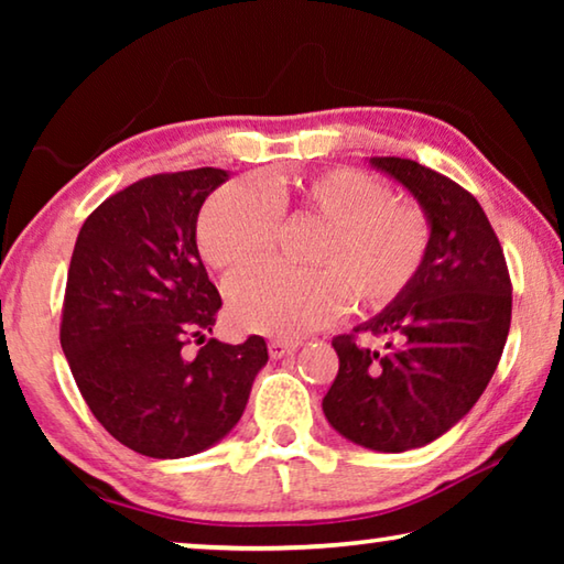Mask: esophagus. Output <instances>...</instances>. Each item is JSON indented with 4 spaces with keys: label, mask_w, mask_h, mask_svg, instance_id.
Wrapping results in <instances>:
<instances>
[{
    "label": "esophagus",
    "mask_w": 564,
    "mask_h": 564,
    "mask_svg": "<svg viewBox=\"0 0 564 564\" xmlns=\"http://www.w3.org/2000/svg\"><path fill=\"white\" fill-rule=\"evenodd\" d=\"M295 348H299V340H281V338L269 340L271 358H285V356H291V352H293Z\"/></svg>",
    "instance_id": "obj_1"
}]
</instances>
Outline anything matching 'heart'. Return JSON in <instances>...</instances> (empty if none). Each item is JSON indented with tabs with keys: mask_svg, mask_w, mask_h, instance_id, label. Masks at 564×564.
I'll list each match as a JSON object with an SVG mask.
<instances>
[{
	"mask_svg": "<svg viewBox=\"0 0 564 564\" xmlns=\"http://www.w3.org/2000/svg\"><path fill=\"white\" fill-rule=\"evenodd\" d=\"M308 218L318 234L305 248L308 271L251 269L226 283L228 318L243 330L299 338L326 326L343 305L383 311L415 283L431 251L423 206L395 202L378 178L356 169H326L273 181L269 191L231 181L206 198L196 246L216 271L261 261L281 221Z\"/></svg>",
	"mask_w": 564,
	"mask_h": 564,
	"instance_id": "heart-1",
	"label": "heart"
}]
</instances>
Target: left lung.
Listing matches in <instances>:
<instances>
[{
  "instance_id": "8db88e82",
  "label": "left lung",
  "mask_w": 564,
  "mask_h": 564,
  "mask_svg": "<svg viewBox=\"0 0 564 564\" xmlns=\"http://www.w3.org/2000/svg\"><path fill=\"white\" fill-rule=\"evenodd\" d=\"M370 164L423 206L431 251L403 299L333 338L340 366L323 413L352 443L403 453L451 431L488 388L508 340L512 283L470 191L410 159L376 156ZM360 332L386 337L387 350L360 347Z\"/></svg>"
}]
</instances>
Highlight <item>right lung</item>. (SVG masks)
Listing matches in <instances>:
<instances>
[{
	"mask_svg": "<svg viewBox=\"0 0 564 564\" xmlns=\"http://www.w3.org/2000/svg\"><path fill=\"white\" fill-rule=\"evenodd\" d=\"M224 169L154 174L117 191L84 221L66 275L59 340L82 398L111 437L174 460L206 451L243 415L269 360L261 336L208 338L221 295L196 248V218Z\"/></svg>",
	"mask_w": 564,
	"mask_h": 564,
	"instance_id": "obj_1",
	"label": "right lung"
}]
</instances>
